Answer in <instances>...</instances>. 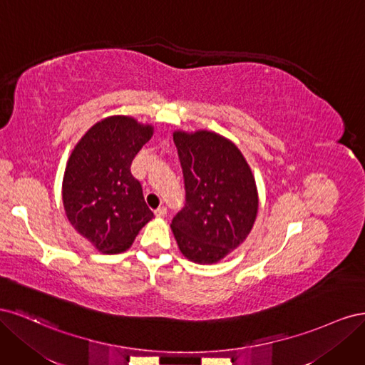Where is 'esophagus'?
<instances>
[{
    "mask_svg": "<svg viewBox=\"0 0 365 365\" xmlns=\"http://www.w3.org/2000/svg\"><path fill=\"white\" fill-rule=\"evenodd\" d=\"M165 213H168V208H165L164 205H161V207H158V208L155 210V216H158V217L165 216Z\"/></svg>",
    "mask_w": 365,
    "mask_h": 365,
    "instance_id": "1",
    "label": "esophagus"
}]
</instances>
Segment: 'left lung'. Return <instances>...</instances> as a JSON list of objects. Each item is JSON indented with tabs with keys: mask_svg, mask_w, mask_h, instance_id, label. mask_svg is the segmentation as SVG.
I'll use <instances>...</instances> for the list:
<instances>
[{
	"mask_svg": "<svg viewBox=\"0 0 365 365\" xmlns=\"http://www.w3.org/2000/svg\"><path fill=\"white\" fill-rule=\"evenodd\" d=\"M184 175L185 204L172 220L184 256L216 263L247 239L257 216V187L235 143L208 130L173 132Z\"/></svg>",
	"mask_w": 365,
	"mask_h": 365,
	"instance_id": "1",
	"label": "left lung"
}]
</instances>
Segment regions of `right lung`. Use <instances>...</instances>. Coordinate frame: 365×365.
Returning a JSON list of instances; mask_svg holds the SVG:
<instances>
[{
  "mask_svg": "<svg viewBox=\"0 0 365 365\" xmlns=\"http://www.w3.org/2000/svg\"><path fill=\"white\" fill-rule=\"evenodd\" d=\"M153 128L113 115L96 123L77 143L67 163L62 200L74 230L105 254L126 251L153 217L132 160Z\"/></svg>",
  "mask_w": 365,
  "mask_h": 365,
  "instance_id": "right-lung-1",
  "label": "right lung"
}]
</instances>
